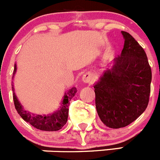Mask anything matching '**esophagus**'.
Returning a JSON list of instances; mask_svg holds the SVG:
<instances>
[{
    "mask_svg": "<svg viewBox=\"0 0 160 160\" xmlns=\"http://www.w3.org/2000/svg\"><path fill=\"white\" fill-rule=\"evenodd\" d=\"M82 82L84 83H90L92 82V76L89 74H85L82 77Z\"/></svg>",
    "mask_w": 160,
    "mask_h": 160,
    "instance_id": "1",
    "label": "esophagus"
}]
</instances>
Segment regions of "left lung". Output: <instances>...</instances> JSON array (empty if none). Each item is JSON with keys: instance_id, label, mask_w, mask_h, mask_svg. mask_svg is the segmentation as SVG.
<instances>
[{"instance_id": "1", "label": "left lung", "mask_w": 160, "mask_h": 160, "mask_svg": "<svg viewBox=\"0 0 160 160\" xmlns=\"http://www.w3.org/2000/svg\"><path fill=\"white\" fill-rule=\"evenodd\" d=\"M121 33L125 40L121 55L93 86L97 114L112 129L136 120L145 111L151 91L152 70L145 52L130 33Z\"/></svg>"}]
</instances>
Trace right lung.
<instances>
[{
    "label": "right lung",
    "mask_w": 160,
    "mask_h": 160,
    "mask_svg": "<svg viewBox=\"0 0 160 160\" xmlns=\"http://www.w3.org/2000/svg\"><path fill=\"white\" fill-rule=\"evenodd\" d=\"M16 63H15L14 71H13L12 79L16 72ZM12 92H13V100L16 107V111L19 114L22 119L25 120L28 123H30L33 127L38 130H44V131H56L60 129L66 124L68 118V107H69L70 100L74 97L77 92V89L75 87H72L69 90L67 91L64 93L62 101L60 103V106L56 112L48 115H34L27 112L23 108V106L20 104L19 99L15 93L14 86L12 82Z\"/></svg>",
    "instance_id": "obj_1"
}]
</instances>
